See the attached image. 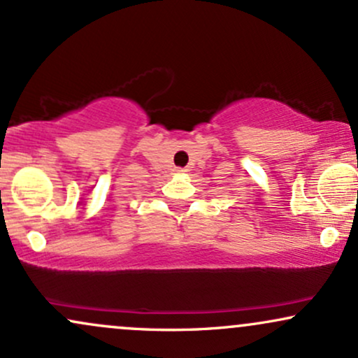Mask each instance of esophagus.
<instances>
[{
	"mask_svg": "<svg viewBox=\"0 0 358 358\" xmlns=\"http://www.w3.org/2000/svg\"><path fill=\"white\" fill-rule=\"evenodd\" d=\"M176 171H178V173H182V171H183V168H178V170H176Z\"/></svg>",
	"mask_w": 358,
	"mask_h": 358,
	"instance_id": "1",
	"label": "esophagus"
}]
</instances>
